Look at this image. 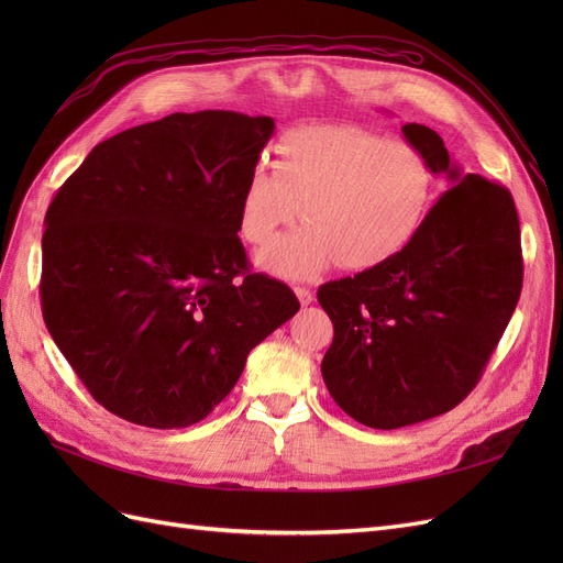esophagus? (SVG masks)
<instances>
[{
  "label": "esophagus",
  "mask_w": 563,
  "mask_h": 563,
  "mask_svg": "<svg viewBox=\"0 0 563 563\" xmlns=\"http://www.w3.org/2000/svg\"><path fill=\"white\" fill-rule=\"evenodd\" d=\"M294 291H296V296H298L300 305H310V302L314 300V294L310 291V288H305V286H296Z\"/></svg>",
  "instance_id": "obj_1"
}]
</instances>
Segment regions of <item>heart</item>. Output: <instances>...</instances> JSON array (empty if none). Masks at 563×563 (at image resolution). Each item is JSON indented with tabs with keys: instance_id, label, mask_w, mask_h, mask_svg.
<instances>
[{
	"instance_id": "obj_1",
	"label": "heart",
	"mask_w": 563,
	"mask_h": 563,
	"mask_svg": "<svg viewBox=\"0 0 563 563\" xmlns=\"http://www.w3.org/2000/svg\"><path fill=\"white\" fill-rule=\"evenodd\" d=\"M430 159L406 141L350 124L288 131L272 172L253 166L240 190V232L267 244L298 216L308 225L258 253L272 275L305 279L338 261L345 269L389 263L416 240L434 199Z\"/></svg>"
}]
</instances>
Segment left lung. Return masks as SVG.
I'll use <instances>...</instances> for the list:
<instances>
[{
  "instance_id": "obj_1",
  "label": "left lung",
  "mask_w": 563,
  "mask_h": 563,
  "mask_svg": "<svg viewBox=\"0 0 563 563\" xmlns=\"http://www.w3.org/2000/svg\"><path fill=\"white\" fill-rule=\"evenodd\" d=\"M401 133L451 187L397 258L317 294L333 321L323 383L350 418L373 430L406 428L463 401L500 343L523 282L507 187L460 172L437 131L406 124Z\"/></svg>"
}]
</instances>
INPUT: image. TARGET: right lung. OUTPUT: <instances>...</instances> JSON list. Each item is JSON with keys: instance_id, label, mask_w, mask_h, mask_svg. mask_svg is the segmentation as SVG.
Instances as JSON below:
<instances>
[{"instance_id": "add662e5", "label": "right lung", "mask_w": 563, "mask_h": 563, "mask_svg": "<svg viewBox=\"0 0 563 563\" xmlns=\"http://www.w3.org/2000/svg\"><path fill=\"white\" fill-rule=\"evenodd\" d=\"M272 133V117L174 112L98 143L51 201L44 323L110 413L155 430L203 420L300 310L236 236Z\"/></svg>"}]
</instances>
